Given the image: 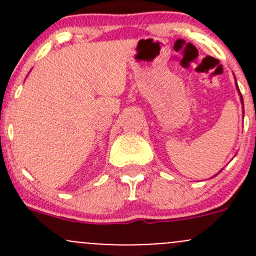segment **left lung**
Returning <instances> with one entry per match:
<instances>
[{"label":"left lung","mask_w":256,"mask_h":256,"mask_svg":"<svg viewBox=\"0 0 256 256\" xmlns=\"http://www.w3.org/2000/svg\"><path fill=\"white\" fill-rule=\"evenodd\" d=\"M236 90H238V92H239V95H240V102H242V108H244V102H242V94H240V90H239L238 84H236ZM242 114H244V112H242ZM219 172H220V171H219ZM219 172H218V174H219Z\"/></svg>","instance_id":"1"}]
</instances>
